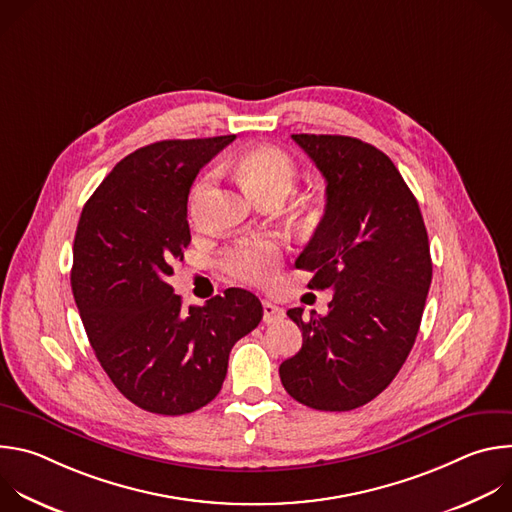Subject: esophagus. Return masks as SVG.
Wrapping results in <instances>:
<instances>
[{"label":"esophagus","mask_w":512,"mask_h":512,"mask_svg":"<svg viewBox=\"0 0 512 512\" xmlns=\"http://www.w3.org/2000/svg\"><path fill=\"white\" fill-rule=\"evenodd\" d=\"M283 316H285V310L281 306H277L273 302H267V300L263 302V320H265V324H275Z\"/></svg>","instance_id":"esophagus-1"}]
</instances>
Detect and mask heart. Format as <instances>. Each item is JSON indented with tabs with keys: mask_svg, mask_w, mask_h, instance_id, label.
<instances>
[{
	"mask_svg": "<svg viewBox=\"0 0 512 512\" xmlns=\"http://www.w3.org/2000/svg\"><path fill=\"white\" fill-rule=\"evenodd\" d=\"M237 172L247 190L257 198H279L283 200L298 182V166L283 150L273 145H259L245 152L237 160ZM210 184V176L196 182L190 196V206L194 208L204 196ZM279 261V251L269 241H249L233 249L227 257L229 269L243 281L261 283L265 281Z\"/></svg>",
	"mask_w": 512,
	"mask_h": 512,
	"instance_id": "obj_1",
	"label": "heart"
}]
</instances>
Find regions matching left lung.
Listing matches in <instances>:
<instances>
[{"mask_svg":"<svg viewBox=\"0 0 512 512\" xmlns=\"http://www.w3.org/2000/svg\"><path fill=\"white\" fill-rule=\"evenodd\" d=\"M326 178V210L296 261L310 289H334L328 314L304 320L296 356L279 377L296 401L350 411L395 379L419 332L431 283L429 241L419 204L375 145L346 135H291Z\"/></svg>","mask_w":512,"mask_h":512,"instance_id":"obj_1","label":"left lung"}]
</instances>
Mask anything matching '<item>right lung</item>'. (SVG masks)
Listing matches in <instances>:
<instances>
[{
    "label": "right lung",
    "instance_id": "obj_1",
    "mask_svg": "<svg viewBox=\"0 0 512 512\" xmlns=\"http://www.w3.org/2000/svg\"><path fill=\"white\" fill-rule=\"evenodd\" d=\"M233 139L145 145L111 170L81 212L72 294L103 371L150 413L184 415L210 403L227 377L231 348L263 318L247 289L229 287L186 310L168 283L190 245V186Z\"/></svg>",
    "mask_w": 512,
    "mask_h": 512
}]
</instances>
